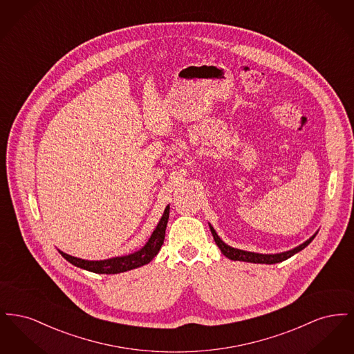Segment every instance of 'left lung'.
<instances>
[{
  "instance_id": "obj_1",
  "label": "left lung",
  "mask_w": 354,
  "mask_h": 354,
  "mask_svg": "<svg viewBox=\"0 0 354 354\" xmlns=\"http://www.w3.org/2000/svg\"><path fill=\"white\" fill-rule=\"evenodd\" d=\"M208 225H209L211 234L214 236V240H215L216 245L219 247L220 251H221V253H223L225 257H228L230 260H234V261H245V263H254V264H276V263H281V261H284L286 259L292 257L293 254L303 251L305 247H308V245L310 244V241L316 237L317 232H319V231H317L316 234H313V235L310 236L308 240H305L303 244H300V245H297V247H295V248H292V250H289V251H284V252L280 253H257L237 250V248H234V247L225 244V243L220 239L219 235L216 234V231L214 230V227H212L209 223H208Z\"/></svg>"
}]
</instances>
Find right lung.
<instances>
[{"label":"right lung","mask_w":354,"mask_h":354,"mask_svg":"<svg viewBox=\"0 0 354 354\" xmlns=\"http://www.w3.org/2000/svg\"><path fill=\"white\" fill-rule=\"evenodd\" d=\"M169 216V205L165 208V212L159 220L158 225L152 231L151 236L149 237L147 243L138 251L123 256H115L104 260H84L80 257H74L71 254L62 252L58 250V252L65 257L70 264L82 268V270L94 272V273H102V274H117L122 272L135 270L139 267H143L149 264L152 259L158 254L159 250L162 248V244L165 241L166 235V227Z\"/></svg>","instance_id":"1"}]
</instances>
